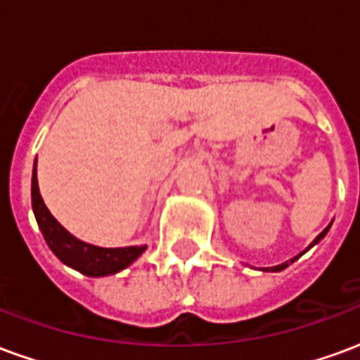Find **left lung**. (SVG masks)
I'll list each match as a JSON object with an SVG mask.
<instances>
[{"label":"left lung","mask_w":360,"mask_h":360,"mask_svg":"<svg viewBox=\"0 0 360 360\" xmlns=\"http://www.w3.org/2000/svg\"><path fill=\"white\" fill-rule=\"evenodd\" d=\"M328 229H330V226L326 227L324 231H322V233L318 235V237H316V239H314V241L310 243V247H314V245H316L318 241H322V239H324V237H326V233H328ZM310 247H309V249H310ZM309 249H307V250H309ZM301 255H302V252H301ZM301 255H299V257H301ZM299 257L291 258V260H287V262H283V264H279V266H274V268H264V271H281V270H285L287 266L291 264V262H295V260H297V258H299Z\"/></svg>","instance_id":"obj_1"}]
</instances>
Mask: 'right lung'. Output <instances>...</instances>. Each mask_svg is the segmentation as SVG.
Returning a JSON list of instances; mask_svg holds the SVG:
<instances>
[{
    "label": "right lung",
    "mask_w": 360,
    "mask_h": 360,
    "mask_svg": "<svg viewBox=\"0 0 360 360\" xmlns=\"http://www.w3.org/2000/svg\"><path fill=\"white\" fill-rule=\"evenodd\" d=\"M32 210H34L38 227H40L51 252L63 264L71 266L90 278L110 276V274L125 270L127 266L133 264L134 260L146 250V245L123 247V249H102V247H94V245L82 243L73 237L58 219L51 216L50 210L44 204L40 188H38V177H36V162L34 169H32Z\"/></svg>",
    "instance_id": "right-lung-1"
}]
</instances>
